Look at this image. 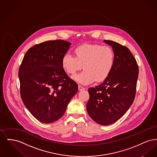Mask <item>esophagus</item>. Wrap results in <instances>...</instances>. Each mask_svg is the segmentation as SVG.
Masks as SVG:
<instances>
[{
  "label": "esophagus",
  "instance_id": "obj_1",
  "mask_svg": "<svg viewBox=\"0 0 157 157\" xmlns=\"http://www.w3.org/2000/svg\"><path fill=\"white\" fill-rule=\"evenodd\" d=\"M85 90V88L83 87H82L81 86H78V90L79 91H81V90Z\"/></svg>",
  "mask_w": 157,
  "mask_h": 157
}]
</instances>
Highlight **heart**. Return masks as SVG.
<instances>
[{"mask_svg": "<svg viewBox=\"0 0 157 157\" xmlns=\"http://www.w3.org/2000/svg\"><path fill=\"white\" fill-rule=\"evenodd\" d=\"M75 56L65 53L61 60L63 69L69 75H74L82 67L81 74L74 76L76 82L88 85L95 81L106 80L112 72L115 64V53L109 46L83 44L75 48Z\"/></svg>", "mask_w": 157, "mask_h": 157, "instance_id": "b5f03b06", "label": "heart"}]
</instances>
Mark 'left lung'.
Masks as SVG:
<instances>
[{"mask_svg":"<svg viewBox=\"0 0 157 157\" xmlns=\"http://www.w3.org/2000/svg\"><path fill=\"white\" fill-rule=\"evenodd\" d=\"M115 64L109 77L101 85L88 89L86 109L90 117L102 125L117 122L132 105L136 93L139 69L136 59L125 46L112 40Z\"/></svg>","mask_w":157,"mask_h":157,"instance_id":"1","label":"left lung"}]
</instances>
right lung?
Here are the masks:
<instances>
[{"mask_svg":"<svg viewBox=\"0 0 157 157\" xmlns=\"http://www.w3.org/2000/svg\"><path fill=\"white\" fill-rule=\"evenodd\" d=\"M71 44L49 40L29 48L19 69L23 104L38 121L50 124L60 119L71 99L78 92L77 83L61 65Z\"/></svg>","mask_w":157,"mask_h":157,"instance_id":"add662e5","label":"right lung"}]
</instances>
